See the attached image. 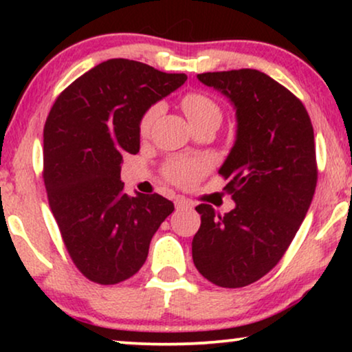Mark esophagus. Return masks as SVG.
Returning a JSON list of instances; mask_svg holds the SVG:
<instances>
[{
    "label": "esophagus",
    "mask_w": 352,
    "mask_h": 352,
    "mask_svg": "<svg viewBox=\"0 0 352 352\" xmlns=\"http://www.w3.org/2000/svg\"><path fill=\"white\" fill-rule=\"evenodd\" d=\"M175 205H176V210H192L194 208V201L189 199H184V197H177Z\"/></svg>",
    "instance_id": "obj_1"
}]
</instances>
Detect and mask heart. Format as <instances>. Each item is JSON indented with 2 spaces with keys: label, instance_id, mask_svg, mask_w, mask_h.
Instances as JSON below:
<instances>
[{
  "label": "heart",
  "instance_id": "obj_1",
  "mask_svg": "<svg viewBox=\"0 0 352 352\" xmlns=\"http://www.w3.org/2000/svg\"><path fill=\"white\" fill-rule=\"evenodd\" d=\"M181 107L192 124L205 122V120H218V122L221 120L219 105L216 104L214 99L204 93H187L182 96ZM158 113H160V105L155 104L142 115L141 123H139V129L142 134L148 133ZM206 168H208V162L205 158L179 157L166 163L165 176L175 184L187 187L197 182V179L206 171Z\"/></svg>",
  "mask_w": 352,
  "mask_h": 352
}]
</instances>
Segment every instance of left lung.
I'll list each match as a JSON object with an SVG mask.
<instances>
[{
	"mask_svg": "<svg viewBox=\"0 0 352 352\" xmlns=\"http://www.w3.org/2000/svg\"><path fill=\"white\" fill-rule=\"evenodd\" d=\"M234 105L237 131L219 175L235 208L201 204L192 258L206 280L240 288L280 261L309 210L317 184L314 129L305 105L259 70L197 75Z\"/></svg>",
	"mask_w": 352,
	"mask_h": 352,
	"instance_id": "1",
	"label": "left lung"
}]
</instances>
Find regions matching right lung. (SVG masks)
<instances>
[{
	"instance_id": "add662e5",
	"label": "right lung",
	"mask_w": 352,
	"mask_h": 352,
	"mask_svg": "<svg viewBox=\"0 0 352 352\" xmlns=\"http://www.w3.org/2000/svg\"><path fill=\"white\" fill-rule=\"evenodd\" d=\"M142 62L109 59L60 93L43 133L47 200L72 261L86 278L113 285L134 276L175 205L124 194V153L139 152L142 115L186 83Z\"/></svg>"
}]
</instances>
